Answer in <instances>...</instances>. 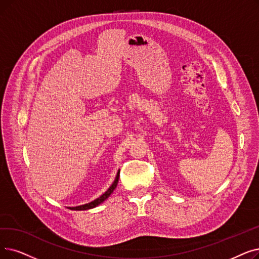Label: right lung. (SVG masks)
<instances>
[{
    "instance_id": "add662e5",
    "label": "right lung",
    "mask_w": 259,
    "mask_h": 259,
    "mask_svg": "<svg viewBox=\"0 0 259 259\" xmlns=\"http://www.w3.org/2000/svg\"><path fill=\"white\" fill-rule=\"evenodd\" d=\"M118 179H119V170L117 171V175H116V177H115L114 182L112 183V185L108 188V190H107V192H106L105 194H103L102 196L98 197V198L95 199L94 201L90 202V203H87V204H83V205L74 206V207H69V208H70V209H73V210H87V209H91V208L96 207V206L99 205V204H102L103 202H104L105 200H107V199L110 197V195L114 192V189L116 188L117 183H118Z\"/></svg>"
}]
</instances>
